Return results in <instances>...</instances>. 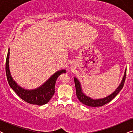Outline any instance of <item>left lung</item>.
Masks as SVG:
<instances>
[{"instance_id":"left-lung-1","label":"left lung","mask_w":133,"mask_h":133,"mask_svg":"<svg viewBox=\"0 0 133 133\" xmlns=\"http://www.w3.org/2000/svg\"><path fill=\"white\" fill-rule=\"evenodd\" d=\"M126 74L127 69L125 70L124 75H123L122 81H121V83H120L119 87L116 88V90L112 94H111L110 95L107 96V97L104 98H102V99H93L90 97H88V96L85 95L83 92L82 90L81 84L80 83L79 81L77 78L74 77V83H75L76 90V96H77L78 99L79 100V101L85 104V105H87V106L91 107H98L103 106V105L107 104V103L110 102L111 101H112L117 95V94L120 92V91L122 89L125 83V78H126Z\"/></svg>"}]
</instances>
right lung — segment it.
Segmentation results:
<instances>
[{"instance_id": "right-lung-1", "label": "right lung", "mask_w": 133, "mask_h": 133, "mask_svg": "<svg viewBox=\"0 0 133 133\" xmlns=\"http://www.w3.org/2000/svg\"><path fill=\"white\" fill-rule=\"evenodd\" d=\"M9 57L10 49H8V54L6 59V74L7 80L11 88L22 99L30 104L43 105L46 104L51 99L54 94L55 84L57 77L62 73H65L66 70H61L56 72L51 76L41 87L34 90H26L20 87L12 79L9 68Z\"/></svg>"}]
</instances>
